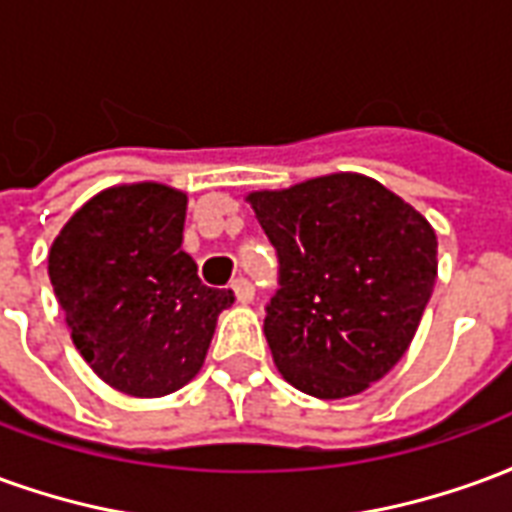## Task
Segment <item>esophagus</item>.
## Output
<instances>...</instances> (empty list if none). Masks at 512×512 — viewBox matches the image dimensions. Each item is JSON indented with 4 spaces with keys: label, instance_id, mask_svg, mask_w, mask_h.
I'll use <instances>...</instances> for the list:
<instances>
[{
    "label": "esophagus",
    "instance_id": "esophagus-1",
    "mask_svg": "<svg viewBox=\"0 0 512 512\" xmlns=\"http://www.w3.org/2000/svg\"><path fill=\"white\" fill-rule=\"evenodd\" d=\"M233 293H235V299L241 301V304H249V301L255 299V285H252L249 279L238 277L233 279Z\"/></svg>",
    "mask_w": 512,
    "mask_h": 512
}]
</instances>
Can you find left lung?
<instances>
[{"mask_svg": "<svg viewBox=\"0 0 512 512\" xmlns=\"http://www.w3.org/2000/svg\"><path fill=\"white\" fill-rule=\"evenodd\" d=\"M277 249L268 348L285 381L323 400L359 395L406 354L436 282V233L365 175L249 194Z\"/></svg>", "mask_w": 512, "mask_h": 512, "instance_id": "8db88e82", "label": "left lung"}]
</instances>
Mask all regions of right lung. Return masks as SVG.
I'll list each match as a JSON object with an SVG mask.
<instances>
[{"mask_svg": "<svg viewBox=\"0 0 512 512\" xmlns=\"http://www.w3.org/2000/svg\"><path fill=\"white\" fill-rule=\"evenodd\" d=\"M186 194L161 183L101 191L49 252L73 345L106 384L134 397L175 392L200 373L233 290L202 285L183 249Z\"/></svg>", "mask_w": 512, "mask_h": 512, "instance_id": "obj_1", "label": "right lung"}]
</instances>
